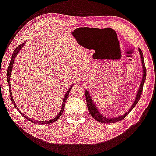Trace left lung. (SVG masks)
<instances>
[{"label": "left lung", "instance_id": "1", "mask_svg": "<svg viewBox=\"0 0 156 156\" xmlns=\"http://www.w3.org/2000/svg\"><path fill=\"white\" fill-rule=\"evenodd\" d=\"M139 52L140 54V57H141V60H142V67H143V76H142V80L141 81V83H140V86L139 88V90L137 91L136 98L135 99V101L133 103V105L131 107L128 111L126 112V113H124V115H119L117 117H106L104 115H103L99 111V110L98 109V107H97L95 104L93 103V100L92 99V98L90 94H89L87 90H86L85 92V95H86V103H87L88 105V108L89 111V113H90L91 116L93 117V118L95 119V120L98 121L99 122H101V123L104 124H111V123H115V122H117L119 121L122 120V119H124L128 114L132 111V109L136 106V104H137V102L139 101L140 97H141L142 93V90H143V86H144V83L145 81V80H146V76H147V69L146 67H145L144 65V56H143L142 50L139 48Z\"/></svg>", "mask_w": 156, "mask_h": 156}]
</instances>
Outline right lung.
Instances as JSON below:
<instances>
[{
  "label": "right lung",
  "instance_id": "1",
  "mask_svg": "<svg viewBox=\"0 0 156 156\" xmlns=\"http://www.w3.org/2000/svg\"><path fill=\"white\" fill-rule=\"evenodd\" d=\"M25 42H24L23 43H22V44L19 45V46L16 48V49H15V50L14 51L13 54H12V58H11V61H10V63H9V67L8 68H7V82H8V84H9V94H10V97H11V100H12V104H13V105L14 106L15 108H16L18 111H19L20 112V113L24 117H25L27 120H29L30 122H34L35 124H50V123H52V122H55L56 120H57V119L59 118V117H61V114H62L63 113V111H64V106H65V104H66V100H67L68 99V97L69 96V93H70V88L71 87H72L73 86H71L70 88H69V89H68V91L67 93H66V95L64 96V99H63V104L62 106H61V111L59 112V113L57 114V115L56 116L55 118H53L52 119H50V120H48V121H38V120H34L33 119H31L30 117H27L25 116V115L22 113L21 111H20V110L17 108V106L16 105V104L14 103V101L13 99V97H12V91H11V81H10V76H11V73H12V68H13V66H14V59L15 58H16V56L17 55L18 53H19V51L20 50V49L24 46Z\"/></svg>",
  "mask_w": 156,
  "mask_h": 156
}]
</instances>
